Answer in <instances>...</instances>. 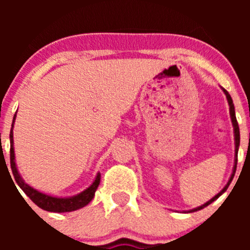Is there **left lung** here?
Segmentation results:
<instances>
[{
  "label": "left lung",
  "instance_id": "8db88e82",
  "mask_svg": "<svg viewBox=\"0 0 250 250\" xmlns=\"http://www.w3.org/2000/svg\"><path fill=\"white\" fill-rule=\"evenodd\" d=\"M223 90H224V93H225V94H226V98H228L229 105H230V116H231V121H232V125H233V133H234V145H236V150H234V153H236V160H234V167H233V172H232V174H231V178H230V180H229V183L226 184V186H225V188H224L223 190H221L220 192L218 193V195H216V196H214V197L211 198L210 201H208V202H207V203H204L203 206L198 207V208H195V209H192V210H190V211H197V210H201V209H203L204 207L209 206V204H210L211 202H214V201H215L216 198L219 197V196H221V195H223V193L225 192L226 190H228L229 185H230V184H231V181H232V179H233V176H234V173H236V168H237V153H238V146H239V127H238V122H237V120H236V113H234V106H233L232 99H231V97H230V94H229V92H228V90H226V89H224V88H223Z\"/></svg>",
  "mask_w": 250,
  "mask_h": 250
}]
</instances>
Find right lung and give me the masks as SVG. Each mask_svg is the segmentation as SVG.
<instances>
[{
  "mask_svg": "<svg viewBox=\"0 0 250 250\" xmlns=\"http://www.w3.org/2000/svg\"><path fill=\"white\" fill-rule=\"evenodd\" d=\"M14 120H16V115H14ZM9 139H11V168L12 173H13L14 179H16V183L19 185V188L26 193L27 197L32 201L36 206H39L40 208L44 209L47 211H54V213H65V211H72L77 210V209L82 208V207L87 206L90 201L94 197V193L97 191L98 186L100 183V174L98 173L97 178H95L94 183L84 190L83 192L78 193V195L74 196V197L69 198H58V197H52V196H48L46 193L39 192L37 190L32 188L31 186H29L27 184L24 183V180L20 176L19 172L17 169L16 161H14V147H13V125H12L11 134H9Z\"/></svg>",
  "mask_w": 250,
  "mask_h": 250,
  "instance_id": "1",
  "label": "right lung"
}]
</instances>
